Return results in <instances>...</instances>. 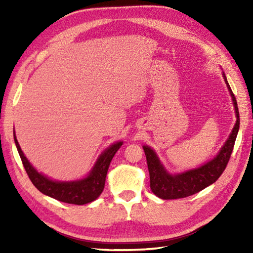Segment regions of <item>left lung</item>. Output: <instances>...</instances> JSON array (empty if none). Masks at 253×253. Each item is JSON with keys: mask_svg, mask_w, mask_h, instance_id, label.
Wrapping results in <instances>:
<instances>
[{"mask_svg": "<svg viewBox=\"0 0 253 253\" xmlns=\"http://www.w3.org/2000/svg\"><path fill=\"white\" fill-rule=\"evenodd\" d=\"M223 77L227 84L229 93L233 98L237 121H236L235 126L226 142H225L221 151L217 153L215 158L198 169L187 170L181 174L170 175L166 171L164 166L161 164L158 155L155 154L153 150L148 146H143V151L146 153L150 174V188H151L154 195L159 198L164 199V200H169V199H180L195 195V193L201 191L204 188L215 182L226 169V165L233 152L236 137H237L239 130L240 118L237 101H236L235 95L229 87L224 73Z\"/></svg>", "mask_w": 253, "mask_h": 253, "instance_id": "1", "label": "left lung"}]
</instances>
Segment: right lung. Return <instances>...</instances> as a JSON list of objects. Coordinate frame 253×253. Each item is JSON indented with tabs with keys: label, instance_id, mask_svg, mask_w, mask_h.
I'll list each match as a JSON object with an SVG mask.
<instances>
[{
	"label": "right lung",
	"instance_id": "add662e5",
	"mask_svg": "<svg viewBox=\"0 0 253 253\" xmlns=\"http://www.w3.org/2000/svg\"><path fill=\"white\" fill-rule=\"evenodd\" d=\"M14 140L26 173L37 189L58 201L77 204V206L92 202L101 195L104 189L107 169H109L111 161L123 144L122 141L116 142L107 148L103 153H101L93 169H91L90 174L85 178L75 181H55L38 173L34 166L29 163V161L21 151L15 132Z\"/></svg>",
	"mask_w": 253,
	"mask_h": 253
}]
</instances>
